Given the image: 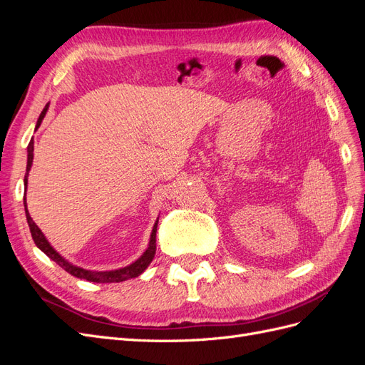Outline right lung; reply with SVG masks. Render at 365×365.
Returning a JSON list of instances; mask_svg holds the SVG:
<instances>
[{
	"label": "right lung",
	"instance_id": "add662e5",
	"mask_svg": "<svg viewBox=\"0 0 365 365\" xmlns=\"http://www.w3.org/2000/svg\"><path fill=\"white\" fill-rule=\"evenodd\" d=\"M47 108L48 105H46V108L42 109V113L38 118V123H36V128H39L41 121L43 118V115H46L47 113ZM27 169H26V176H24V185L27 187V176H29V170L31 168V163H33V140L29 143V148H27ZM24 207H26V217H27V224L30 227V233H31V237L33 240H35L36 247L47 254V256L56 262L59 267L62 269L67 271L68 274L74 275V277L77 279H85L88 282H94V283H118V282H125V280H129V279H134V277H138V275L145 271L153 256H155V251H157V225H158V220L155 222V225H153V230H152V235H150V242H149V248L146 250V252L143 254V256L134 262L132 264H129V267L126 268H121V269H115V271H105V272H96V271H86V269H82V268H77L74 267V264L68 263L65 259H62L59 254L54 251L50 244L47 242V239L43 237L42 231L38 228V225L33 222V219L30 217L29 212H27V205H26V197H24Z\"/></svg>",
	"mask_w": 365,
	"mask_h": 365
}]
</instances>
